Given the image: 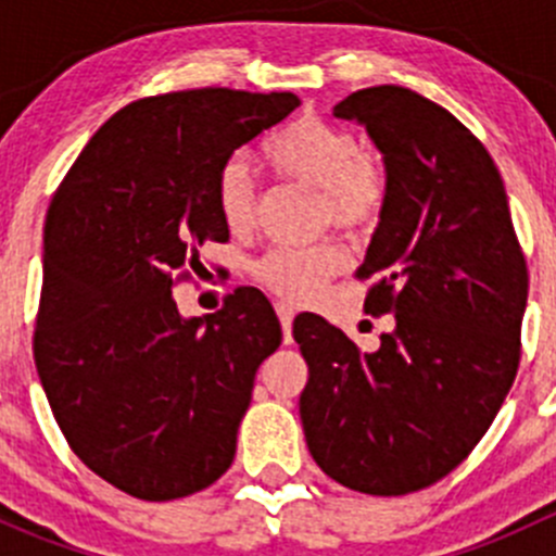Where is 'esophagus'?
<instances>
[{
	"label": "esophagus",
	"instance_id": "34e87169",
	"mask_svg": "<svg viewBox=\"0 0 556 556\" xmlns=\"http://www.w3.org/2000/svg\"><path fill=\"white\" fill-rule=\"evenodd\" d=\"M274 309H277L279 323H282V330H285V344H290V330H293V317H295L293 306H288V304H277V306H274Z\"/></svg>",
	"mask_w": 556,
	"mask_h": 556
}]
</instances>
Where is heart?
Instances as JSON below:
<instances>
[{
    "instance_id": "b5f03b06",
    "label": "heart",
    "mask_w": 556,
    "mask_h": 556,
    "mask_svg": "<svg viewBox=\"0 0 556 556\" xmlns=\"http://www.w3.org/2000/svg\"><path fill=\"white\" fill-rule=\"evenodd\" d=\"M268 164L285 179L319 193V215L344 231L377 220L387 199V169L377 153L344 126L301 117L263 148ZM215 201L223 223L242 233L255 223L257 185L242 159L223 164L215 179ZM344 268V250L336 242L314 247H277L252 263V277L282 299L309 301L333 274Z\"/></svg>"
}]
</instances>
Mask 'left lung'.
I'll use <instances>...</instances> for the list:
<instances>
[{
    "label": "left lung",
    "mask_w": 556,
    "mask_h": 556,
    "mask_svg": "<svg viewBox=\"0 0 556 556\" xmlns=\"http://www.w3.org/2000/svg\"><path fill=\"white\" fill-rule=\"evenodd\" d=\"M382 153L387 199L357 277L366 312L392 314L363 352L299 317L309 382L301 425L314 463L350 490L406 495L457 468L501 412L519 368L527 266L501 172L452 115L401 86L333 106Z\"/></svg>",
    "instance_id": "obj_1"
}]
</instances>
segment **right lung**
<instances>
[{
  "label": "right lung",
  "instance_id": "obj_1",
  "mask_svg": "<svg viewBox=\"0 0 556 556\" xmlns=\"http://www.w3.org/2000/svg\"><path fill=\"white\" fill-rule=\"evenodd\" d=\"M299 104L228 88L139 99L93 134L50 201L39 382L72 452L139 501L193 495L233 463L282 328L255 288L204 319L182 317L172 288L201 244L228 239L217 172Z\"/></svg>",
  "mask_w": 556,
  "mask_h": 556
}]
</instances>
